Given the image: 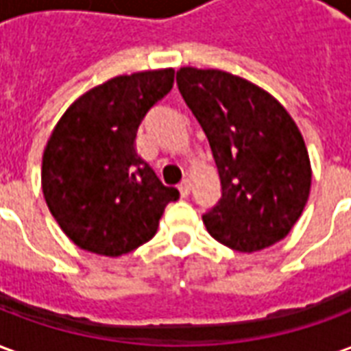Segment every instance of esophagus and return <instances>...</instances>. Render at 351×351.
<instances>
[{
	"label": "esophagus",
	"mask_w": 351,
	"mask_h": 351,
	"mask_svg": "<svg viewBox=\"0 0 351 351\" xmlns=\"http://www.w3.org/2000/svg\"><path fill=\"white\" fill-rule=\"evenodd\" d=\"M190 190H191V184L188 178L178 184V191H180V195H182V197H188V195H190Z\"/></svg>",
	"instance_id": "34e87169"
}]
</instances>
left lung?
Listing matches in <instances>:
<instances>
[{"instance_id": "left-lung-1", "label": "left lung", "mask_w": 351, "mask_h": 351, "mask_svg": "<svg viewBox=\"0 0 351 351\" xmlns=\"http://www.w3.org/2000/svg\"><path fill=\"white\" fill-rule=\"evenodd\" d=\"M176 84L213 150L221 197L203 214L208 233L239 252L278 243L301 218L312 169L286 108L250 80L182 67Z\"/></svg>"}]
</instances>
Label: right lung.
<instances>
[{"label":"right lung","instance_id":"obj_1","mask_svg":"<svg viewBox=\"0 0 351 351\" xmlns=\"http://www.w3.org/2000/svg\"><path fill=\"white\" fill-rule=\"evenodd\" d=\"M175 82V69L120 75L80 95L43 154V195L79 248L118 258L148 243L178 190L163 186L135 150L146 112Z\"/></svg>","mask_w":351,"mask_h":351}]
</instances>
